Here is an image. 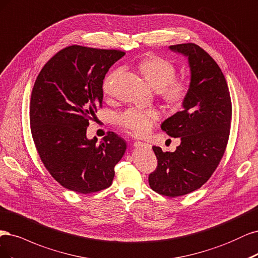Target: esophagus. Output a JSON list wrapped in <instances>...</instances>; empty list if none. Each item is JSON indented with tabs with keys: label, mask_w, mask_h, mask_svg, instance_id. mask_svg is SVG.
I'll use <instances>...</instances> for the list:
<instances>
[{
	"label": "esophagus",
	"mask_w": 258,
	"mask_h": 258,
	"mask_svg": "<svg viewBox=\"0 0 258 258\" xmlns=\"http://www.w3.org/2000/svg\"><path fill=\"white\" fill-rule=\"evenodd\" d=\"M135 146H136V147L145 146V147H147V148H151V146H150V145H149V144H146V143H143V141H136V143H135Z\"/></svg>",
	"instance_id": "34e87169"
}]
</instances>
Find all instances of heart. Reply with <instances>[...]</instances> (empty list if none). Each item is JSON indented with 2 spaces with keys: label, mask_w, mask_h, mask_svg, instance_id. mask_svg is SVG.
I'll list each match as a JSON object with an SVG mask.
<instances>
[{
  "label": "heart",
  "mask_w": 258,
  "mask_h": 258,
  "mask_svg": "<svg viewBox=\"0 0 258 258\" xmlns=\"http://www.w3.org/2000/svg\"><path fill=\"white\" fill-rule=\"evenodd\" d=\"M138 70L150 87L157 90V94L171 107H178L185 101L189 93V82L185 78L176 77L177 68L172 62L162 56H150L138 64ZM122 70H115L106 76L103 82L105 94L110 92L113 80ZM160 113L154 109L128 108L117 115L120 127L130 134L145 136L159 120Z\"/></svg>",
  "instance_id": "heart-1"
}]
</instances>
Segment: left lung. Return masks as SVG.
<instances>
[{
	"label": "left lung",
	"instance_id": "8db88e82",
	"mask_svg": "<svg viewBox=\"0 0 258 258\" xmlns=\"http://www.w3.org/2000/svg\"><path fill=\"white\" fill-rule=\"evenodd\" d=\"M169 48L187 56L189 93L183 109L162 123V130L180 137L181 144L174 152L152 147L157 167L149 174V185L161 195L178 197L202 187L219 166L229 138L231 99L221 69L203 48L193 43Z\"/></svg>",
	"mask_w": 258,
	"mask_h": 258
}]
</instances>
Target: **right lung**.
<instances>
[{
  "label": "right lung",
  "instance_id": "add662e5",
  "mask_svg": "<svg viewBox=\"0 0 258 258\" xmlns=\"http://www.w3.org/2000/svg\"><path fill=\"white\" fill-rule=\"evenodd\" d=\"M125 54L114 49L69 46L49 60L35 80L30 124L36 150L52 178L68 189L90 194L109 187L126 143L108 133L87 138L89 122L103 104L105 75Z\"/></svg>",
  "mask_w": 258,
  "mask_h": 258
}]
</instances>
